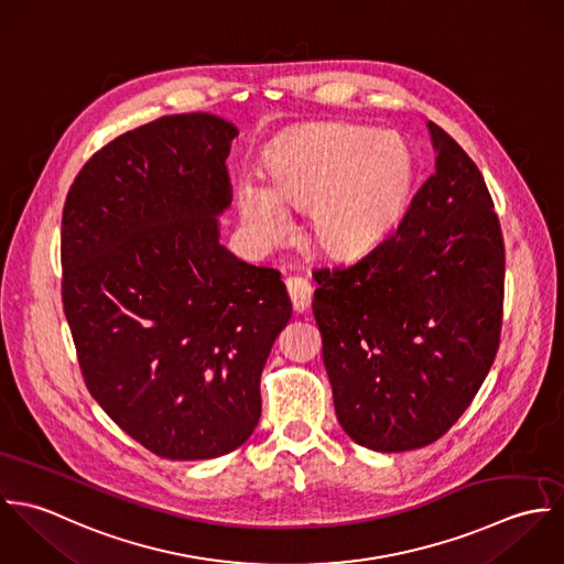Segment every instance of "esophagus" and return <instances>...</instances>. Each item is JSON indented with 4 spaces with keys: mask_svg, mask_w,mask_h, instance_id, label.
Wrapping results in <instances>:
<instances>
[{
    "mask_svg": "<svg viewBox=\"0 0 564 564\" xmlns=\"http://www.w3.org/2000/svg\"><path fill=\"white\" fill-rule=\"evenodd\" d=\"M285 285H288V294L292 299L294 312H299V314L307 312L312 305V285L303 276H290L285 281Z\"/></svg>",
    "mask_w": 564,
    "mask_h": 564,
    "instance_id": "obj_1",
    "label": "esophagus"
}]
</instances>
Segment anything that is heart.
<instances>
[{"label":"heart","mask_w":564,"mask_h":564,"mask_svg":"<svg viewBox=\"0 0 564 564\" xmlns=\"http://www.w3.org/2000/svg\"><path fill=\"white\" fill-rule=\"evenodd\" d=\"M268 181L246 174L239 218L259 246L281 241L291 207H310L314 243L332 257H359L375 248L403 216L414 156L397 132L346 123H318L283 139L268 159Z\"/></svg>","instance_id":"heart-1"}]
</instances>
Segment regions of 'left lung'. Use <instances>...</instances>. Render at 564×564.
<instances>
[{
  "label": "left lung",
  "mask_w": 564,
  "mask_h": 564,
  "mask_svg": "<svg viewBox=\"0 0 564 564\" xmlns=\"http://www.w3.org/2000/svg\"><path fill=\"white\" fill-rule=\"evenodd\" d=\"M436 172L359 261L316 270L314 316L341 430L381 453L421 449L464 414L501 332L503 239L484 176L427 121Z\"/></svg>",
  "instance_id": "left-lung-1"
}]
</instances>
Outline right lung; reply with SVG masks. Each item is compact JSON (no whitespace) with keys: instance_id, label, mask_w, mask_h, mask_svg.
I'll return each instance as SVG.
<instances>
[{"instance_id":"right-lung-1","label":"right lung","mask_w":564,"mask_h":564,"mask_svg":"<svg viewBox=\"0 0 564 564\" xmlns=\"http://www.w3.org/2000/svg\"><path fill=\"white\" fill-rule=\"evenodd\" d=\"M239 130L170 115L117 137L63 212V305L91 397L145 449L212 459L261 416L259 379L292 303L220 243Z\"/></svg>"}]
</instances>
